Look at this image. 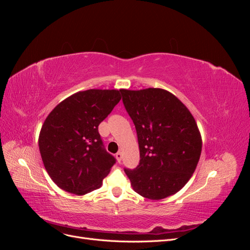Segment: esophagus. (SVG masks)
Segmentation results:
<instances>
[{
  "label": "esophagus",
  "mask_w": 250,
  "mask_h": 250,
  "mask_svg": "<svg viewBox=\"0 0 250 250\" xmlns=\"http://www.w3.org/2000/svg\"><path fill=\"white\" fill-rule=\"evenodd\" d=\"M116 158L118 163H121V161H122V152H121V151H119V152L116 154Z\"/></svg>",
  "instance_id": "34e87169"
}]
</instances>
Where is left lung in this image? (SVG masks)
<instances>
[{
	"label": "left lung",
	"mask_w": 250,
	"mask_h": 250,
	"mask_svg": "<svg viewBox=\"0 0 250 250\" xmlns=\"http://www.w3.org/2000/svg\"><path fill=\"white\" fill-rule=\"evenodd\" d=\"M121 94L140 148L138 167L124 169L133 190L151 200L175 194L191 178L201 154L194 117L168 90L121 89Z\"/></svg>",
	"instance_id": "left-lung-1"
}]
</instances>
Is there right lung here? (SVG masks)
Masks as SVG:
<instances>
[{"mask_svg": "<svg viewBox=\"0 0 250 250\" xmlns=\"http://www.w3.org/2000/svg\"><path fill=\"white\" fill-rule=\"evenodd\" d=\"M121 89H87L60 102L43 122L39 146L44 168L62 190L84 195L100 188L116 158L98 126L120 102Z\"/></svg>", "mask_w": 250, "mask_h": 250, "instance_id": "add662e5", "label": "right lung"}]
</instances>
